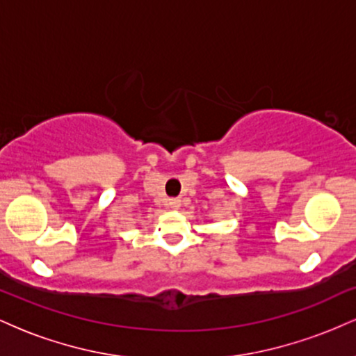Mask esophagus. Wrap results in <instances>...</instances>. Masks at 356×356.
I'll use <instances>...</instances> for the list:
<instances>
[{"mask_svg": "<svg viewBox=\"0 0 356 356\" xmlns=\"http://www.w3.org/2000/svg\"><path fill=\"white\" fill-rule=\"evenodd\" d=\"M167 206H169L170 209H179V207H181V199H169V201H167Z\"/></svg>", "mask_w": 356, "mask_h": 356, "instance_id": "obj_1", "label": "esophagus"}]
</instances>
